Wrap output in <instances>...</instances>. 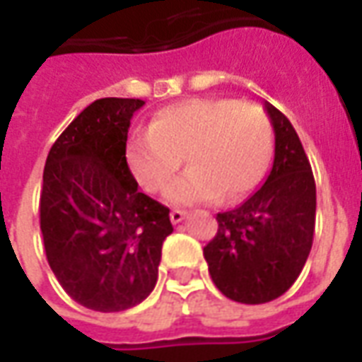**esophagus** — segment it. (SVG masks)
Returning a JSON list of instances; mask_svg holds the SVG:
<instances>
[{
  "mask_svg": "<svg viewBox=\"0 0 362 362\" xmlns=\"http://www.w3.org/2000/svg\"><path fill=\"white\" fill-rule=\"evenodd\" d=\"M184 219H186V211H180V209L170 211V221H173L174 225H178V223H182Z\"/></svg>",
  "mask_w": 362,
  "mask_h": 362,
  "instance_id": "obj_1",
  "label": "esophagus"
}]
</instances>
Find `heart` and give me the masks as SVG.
<instances>
[{
    "label": "heart",
    "mask_w": 362,
    "mask_h": 362,
    "mask_svg": "<svg viewBox=\"0 0 362 362\" xmlns=\"http://www.w3.org/2000/svg\"><path fill=\"white\" fill-rule=\"evenodd\" d=\"M273 151V127L256 103L235 98H189L166 106L147 134L127 145V163L143 189L157 194L178 173H188L166 189L173 205L236 202L264 178Z\"/></svg>",
    "instance_id": "b5f03b06"
}]
</instances>
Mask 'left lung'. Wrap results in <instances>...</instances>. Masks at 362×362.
<instances>
[{
    "label": "left lung",
    "mask_w": 362,
    "mask_h": 362,
    "mask_svg": "<svg viewBox=\"0 0 362 362\" xmlns=\"http://www.w3.org/2000/svg\"><path fill=\"white\" fill-rule=\"evenodd\" d=\"M275 157L264 186L243 205L217 213V235L204 248L215 287L243 304L269 303L296 281L310 254L316 184L295 127L266 103Z\"/></svg>",
    "instance_id": "obj_1"
}]
</instances>
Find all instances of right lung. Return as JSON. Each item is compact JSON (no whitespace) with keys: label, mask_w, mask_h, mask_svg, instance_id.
<instances>
[{"label":"right lung","mask_w":362,"mask_h":362,"mask_svg":"<svg viewBox=\"0 0 362 362\" xmlns=\"http://www.w3.org/2000/svg\"><path fill=\"white\" fill-rule=\"evenodd\" d=\"M141 98H98L52 145L40 192V230L52 272L75 303L127 310L151 295L168 207L137 189L126 160Z\"/></svg>","instance_id":"1"}]
</instances>
